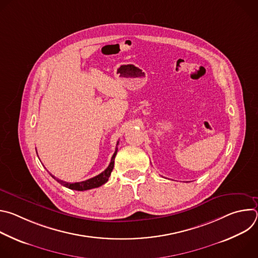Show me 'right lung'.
I'll return each mask as SVG.
<instances>
[{
    "label": "right lung",
    "mask_w": 258,
    "mask_h": 258,
    "mask_svg": "<svg viewBox=\"0 0 258 258\" xmlns=\"http://www.w3.org/2000/svg\"><path fill=\"white\" fill-rule=\"evenodd\" d=\"M118 145V143H117ZM116 153H117V148L115 149V152L111 158V161H110L108 167L103 171L101 172L100 174L92 177V178H89L87 180H84V181H80V182H67V181H64V180H61L57 177H55L54 175H52L58 182H60L61 185H63L64 187L68 188V189H71V190H76V191H87V190H90V189H94V188H98L102 185H104V183L108 180L110 174H111V171L114 167V159H115V156H116Z\"/></svg>",
    "instance_id": "add662e5"
}]
</instances>
